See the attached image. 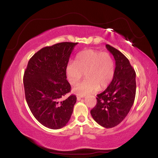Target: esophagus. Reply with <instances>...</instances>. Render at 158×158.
Here are the masks:
<instances>
[{
	"label": "esophagus",
	"mask_w": 158,
	"mask_h": 158,
	"mask_svg": "<svg viewBox=\"0 0 158 158\" xmlns=\"http://www.w3.org/2000/svg\"><path fill=\"white\" fill-rule=\"evenodd\" d=\"M83 97H85V95H77V99L79 101V100H81V99L82 98H83Z\"/></svg>",
	"instance_id": "34e87169"
}]
</instances>
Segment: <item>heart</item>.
Returning a JSON list of instances; mask_svg holds the SVG:
<instances>
[{
	"mask_svg": "<svg viewBox=\"0 0 158 158\" xmlns=\"http://www.w3.org/2000/svg\"><path fill=\"white\" fill-rule=\"evenodd\" d=\"M114 61L108 52L92 49L80 52L76 62L69 61L66 67L67 79L72 85L78 83L85 73L86 78L74 88L80 95L107 87L114 77Z\"/></svg>",
	"mask_w": 158,
	"mask_h": 158,
	"instance_id": "heart-1",
	"label": "heart"
}]
</instances>
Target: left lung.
<instances>
[{"instance_id": "obj_1", "label": "left lung", "mask_w": 158, "mask_h": 158, "mask_svg": "<svg viewBox=\"0 0 158 158\" xmlns=\"http://www.w3.org/2000/svg\"><path fill=\"white\" fill-rule=\"evenodd\" d=\"M115 60L114 75L107 89L97 95V103L91 110L94 119L106 128L119 124L131 110L136 94V73L122 52L106 44Z\"/></svg>"}]
</instances>
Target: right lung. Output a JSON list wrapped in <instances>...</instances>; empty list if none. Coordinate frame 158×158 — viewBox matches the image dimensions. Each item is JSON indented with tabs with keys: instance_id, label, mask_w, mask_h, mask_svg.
Returning a JSON list of instances; mask_svg holds the SVG:
<instances>
[{
	"instance_id": "add662e5",
	"label": "right lung",
	"mask_w": 158,
	"mask_h": 158,
	"mask_svg": "<svg viewBox=\"0 0 158 158\" xmlns=\"http://www.w3.org/2000/svg\"><path fill=\"white\" fill-rule=\"evenodd\" d=\"M77 43L62 42L46 46L30 58L23 75L26 100L32 114L46 128L60 129L70 119L76 96L70 92L66 67Z\"/></svg>"
}]
</instances>
